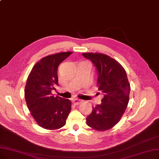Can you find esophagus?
Segmentation results:
<instances>
[{
    "label": "esophagus",
    "mask_w": 159,
    "mask_h": 159,
    "mask_svg": "<svg viewBox=\"0 0 159 159\" xmlns=\"http://www.w3.org/2000/svg\"><path fill=\"white\" fill-rule=\"evenodd\" d=\"M82 102V101L79 99H73V103L75 105H79Z\"/></svg>",
    "instance_id": "esophagus-1"
}]
</instances>
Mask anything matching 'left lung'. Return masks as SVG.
Listing matches in <instances>:
<instances>
[{
    "instance_id": "8db88e82",
    "label": "left lung",
    "mask_w": 159,
    "mask_h": 159,
    "mask_svg": "<svg viewBox=\"0 0 159 159\" xmlns=\"http://www.w3.org/2000/svg\"><path fill=\"white\" fill-rule=\"evenodd\" d=\"M98 71V90L103 95L100 105L92 107L87 125L97 130H107L118 123L129 101L130 87L125 70L112 58L102 53H82Z\"/></svg>"
}]
</instances>
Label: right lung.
<instances>
[{
	"instance_id": "right-lung-1",
	"label": "right lung",
	"mask_w": 159,
	"mask_h": 159,
	"mask_svg": "<svg viewBox=\"0 0 159 159\" xmlns=\"http://www.w3.org/2000/svg\"><path fill=\"white\" fill-rule=\"evenodd\" d=\"M72 52H58L41 58L34 66L26 80L25 98L30 114L38 125L55 130L66 125L71 109L70 100L54 97L58 86V67Z\"/></svg>"
}]
</instances>
